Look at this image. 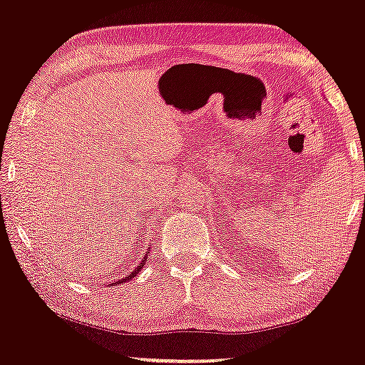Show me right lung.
Here are the masks:
<instances>
[{"mask_svg":"<svg viewBox=\"0 0 365 365\" xmlns=\"http://www.w3.org/2000/svg\"><path fill=\"white\" fill-rule=\"evenodd\" d=\"M145 259H148V255H145V257H144V259H142V262L139 264V266H137V267H135V269H133V271H132V273H130V274H127V276H125V278H123V279H118V282H116L115 284H120V283H123V282H128V279L135 278V276L140 273L142 266H144V262H145Z\"/></svg>","mask_w":365,"mask_h":365,"instance_id":"add662e5","label":"right lung"}]
</instances>
